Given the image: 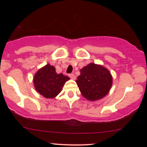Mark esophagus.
I'll list each match as a JSON object with an SVG mask.
<instances>
[{"label": "esophagus", "instance_id": "1", "mask_svg": "<svg viewBox=\"0 0 147 147\" xmlns=\"http://www.w3.org/2000/svg\"><path fill=\"white\" fill-rule=\"evenodd\" d=\"M69 77H70V78H71L72 79H73V80H75V79H76V77H75V75H74L73 73H72V74H70V75H69Z\"/></svg>", "mask_w": 147, "mask_h": 147}]
</instances>
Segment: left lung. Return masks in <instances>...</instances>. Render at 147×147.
Segmentation results:
<instances>
[{"instance_id":"1","label":"left lung","mask_w":147,"mask_h":147,"mask_svg":"<svg viewBox=\"0 0 147 147\" xmlns=\"http://www.w3.org/2000/svg\"><path fill=\"white\" fill-rule=\"evenodd\" d=\"M82 95L89 101L102 99L110 91L113 77L110 71L102 65L89 63L80 70L76 80Z\"/></svg>"}]
</instances>
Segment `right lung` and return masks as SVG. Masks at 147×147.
<instances>
[{"instance_id": "add662e5", "label": "right lung", "mask_w": 147, "mask_h": 147, "mask_svg": "<svg viewBox=\"0 0 147 147\" xmlns=\"http://www.w3.org/2000/svg\"><path fill=\"white\" fill-rule=\"evenodd\" d=\"M69 79L68 77L62 73L57 74L55 67L48 63L35 73L33 83L40 95L45 98L53 99L60 93Z\"/></svg>"}]
</instances>
